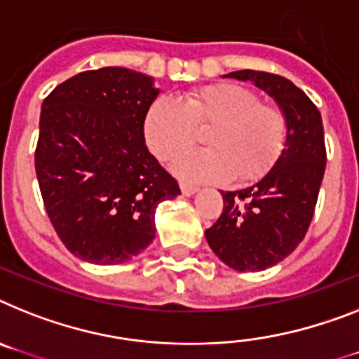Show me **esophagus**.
Segmentation results:
<instances>
[{"label": "esophagus", "instance_id": "34e87169", "mask_svg": "<svg viewBox=\"0 0 359 359\" xmlns=\"http://www.w3.org/2000/svg\"><path fill=\"white\" fill-rule=\"evenodd\" d=\"M180 191H182V195H186V197H191V195L197 194L198 188L194 184H188V182H180Z\"/></svg>", "mask_w": 359, "mask_h": 359}]
</instances>
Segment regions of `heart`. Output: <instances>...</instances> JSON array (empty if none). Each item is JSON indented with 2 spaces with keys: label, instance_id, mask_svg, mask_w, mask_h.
I'll return each instance as SVG.
<instances>
[{
  "label": "heart",
  "instance_id": "1",
  "mask_svg": "<svg viewBox=\"0 0 359 359\" xmlns=\"http://www.w3.org/2000/svg\"><path fill=\"white\" fill-rule=\"evenodd\" d=\"M208 149L188 153L173 170L191 182H243L263 177L287 140V118L279 107L261 104L259 95L236 83H215L180 96L158 98L144 118V137L161 161L171 162L208 128Z\"/></svg>",
  "mask_w": 359,
  "mask_h": 359
}]
</instances>
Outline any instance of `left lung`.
<instances>
[{
  "label": "left lung",
  "instance_id": "8db88e82",
  "mask_svg": "<svg viewBox=\"0 0 359 359\" xmlns=\"http://www.w3.org/2000/svg\"><path fill=\"white\" fill-rule=\"evenodd\" d=\"M224 78L252 82L279 105L287 140L276 164L237 191H221L224 208L206 230L213 254L237 272H261L297 248L314 217L323 180V122L318 107L290 80L263 71H233Z\"/></svg>",
  "mask_w": 359,
  "mask_h": 359
}]
</instances>
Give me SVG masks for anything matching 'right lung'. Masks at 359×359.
<instances>
[{
  "label": "right lung",
  "instance_id": "1",
  "mask_svg": "<svg viewBox=\"0 0 359 359\" xmlns=\"http://www.w3.org/2000/svg\"><path fill=\"white\" fill-rule=\"evenodd\" d=\"M158 89L144 72L102 67L60 83L43 100L36 177L65 248L120 264L155 239V212L180 194L147 151L144 118Z\"/></svg>",
  "mask_w": 359,
  "mask_h": 359
}]
</instances>
